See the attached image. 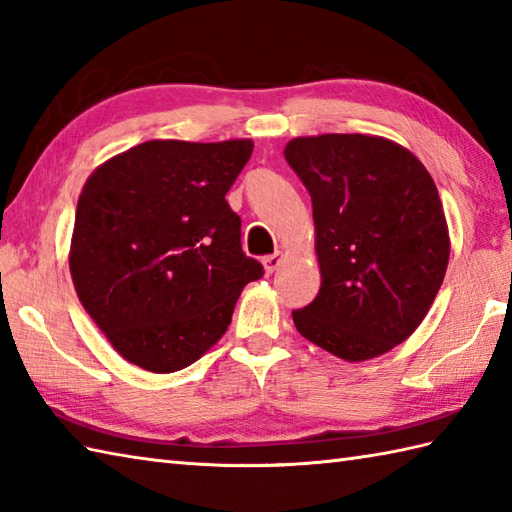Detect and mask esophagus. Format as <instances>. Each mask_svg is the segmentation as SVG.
<instances>
[{
    "label": "esophagus",
    "mask_w": 512,
    "mask_h": 512,
    "mask_svg": "<svg viewBox=\"0 0 512 512\" xmlns=\"http://www.w3.org/2000/svg\"><path fill=\"white\" fill-rule=\"evenodd\" d=\"M281 259H284V255L281 253H273V255H266L264 257V268H266V275H273L277 266L281 264Z\"/></svg>",
    "instance_id": "34e87169"
}]
</instances>
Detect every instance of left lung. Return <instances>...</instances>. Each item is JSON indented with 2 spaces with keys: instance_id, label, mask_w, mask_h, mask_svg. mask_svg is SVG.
I'll list each match as a JSON object with an SVG mask.
<instances>
[{
  "instance_id": "1",
  "label": "left lung",
  "mask_w": 512,
  "mask_h": 512,
  "mask_svg": "<svg viewBox=\"0 0 512 512\" xmlns=\"http://www.w3.org/2000/svg\"><path fill=\"white\" fill-rule=\"evenodd\" d=\"M312 200L319 295L292 310L301 336L343 361L389 352L429 312L449 264V228L422 162L380 136L290 140Z\"/></svg>"
}]
</instances>
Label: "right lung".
<instances>
[{
	"label": "right lung",
	"mask_w": 512,
	"mask_h": 512,
	"mask_svg": "<svg viewBox=\"0 0 512 512\" xmlns=\"http://www.w3.org/2000/svg\"><path fill=\"white\" fill-rule=\"evenodd\" d=\"M250 154V140H149L85 182L70 273L129 363L169 374L198 361L226 332L242 288L264 277L226 202Z\"/></svg>",
	"instance_id": "obj_1"
}]
</instances>
